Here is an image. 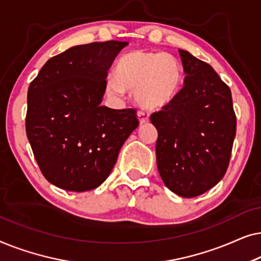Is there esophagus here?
<instances>
[{
  "mask_svg": "<svg viewBox=\"0 0 261 261\" xmlns=\"http://www.w3.org/2000/svg\"><path fill=\"white\" fill-rule=\"evenodd\" d=\"M138 119H139V122H140V124L147 123L148 121H149L148 114H146V113H142V112H139V113H138Z\"/></svg>",
  "mask_w": 261,
  "mask_h": 261,
  "instance_id": "obj_1",
  "label": "esophagus"
}]
</instances>
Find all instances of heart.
Returning a JSON list of instances; mask_svg holds the SVG:
<instances>
[{
	"label": "heart",
	"instance_id": "obj_1",
	"mask_svg": "<svg viewBox=\"0 0 261 261\" xmlns=\"http://www.w3.org/2000/svg\"><path fill=\"white\" fill-rule=\"evenodd\" d=\"M181 84L183 69L176 57L137 49L119 59L114 67V78L107 82L106 90L115 98L133 91L139 108L158 112L177 98Z\"/></svg>",
	"mask_w": 261,
	"mask_h": 261
}]
</instances>
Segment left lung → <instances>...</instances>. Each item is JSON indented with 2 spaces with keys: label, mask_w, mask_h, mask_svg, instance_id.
Returning <instances> with one entry per match:
<instances>
[{
  "label": "left lung",
  "mask_w": 261,
  "mask_h": 261,
  "mask_svg": "<svg viewBox=\"0 0 261 261\" xmlns=\"http://www.w3.org/2000/svg\"><path fill=\"white\" fill-rule=\"evenodd\" d=\"M184 87L169 107L153 113L158 130L156 165L164 184L181 197H196L226 173L237 133L228 85L209 64L184 49Z\"/></svg>",
  "instance_id": "1"
}]
</instances>
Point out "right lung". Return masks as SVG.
Listing matches in <instances>:
<instances>
[{
  "mask_svg": "<svg viewBox=\"0 0 261 261\" xmlns=\"http://www.w3.org/2000/svg\"><path fill=\"white\" fill-rule=\"evenodd\" d=\"M127 45L73 46L48 59L30 84L27 138L42 174L56 187L76 192L99 187L139 126L134 109L101 106L108 70Z\"/></svg>",
  "mask_w": 261,
  "mask_h": 261,
  "instance_id": "right-lung-1",
  "label": "right lung"
}]
</instances>
